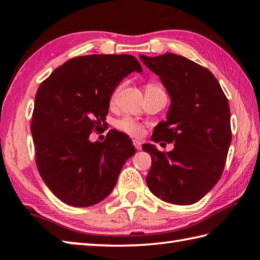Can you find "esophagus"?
Returning a JSON list of instances; mask_svg holds the SVG:
<instances>
[{"instance_id": "1", "label": "esophagus", "mask_w": 260, "mask_h": 260, "mask_svg": "<svg viewBox=\"0 0 260 260\" xmlns=\"http://www.w3.org/2000/svg\"><path fill=\"white\" fill-rule=\"evenodd\" d=\"M133 144H134L135 149H138V150H141V149H142V143H141V141L133 140Z\"/></svg>"}]
</instances>
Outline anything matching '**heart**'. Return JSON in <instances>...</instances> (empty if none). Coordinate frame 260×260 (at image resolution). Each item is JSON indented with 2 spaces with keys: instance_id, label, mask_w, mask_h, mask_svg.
I'll return each instance as SVG.
<instances>
[{
  "instance_id": "b5f03b06",
  "label": "heart",
  "mask_w": 260,
  "mask_h": 260,
  "mask_svg": "<svg viewBox=\"0 0 260 260\" xmlns=\"http://www.w3.org/2000/svg\"><path fill=\"white\" fill-rule=\"evenodd\" d=\"M148 87H155V86H148ZM121 86H118L114 91L112 93L111 96V102H114L117 99L118 94H119ZM116 127L122 133H125L129 136H133V138H141L144 134V127L142 124H140L139 121H136L135 119L131 117H125L121 118L120 120H118L116 122Z\"/></svg>"
}]
</instances>
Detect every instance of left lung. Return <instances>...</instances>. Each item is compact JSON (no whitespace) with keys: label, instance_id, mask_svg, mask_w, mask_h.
Returning <instances> with one entry per match:
<instances>
[{"label":"left lung","instance_id":"left-lung-1","mask_svg":"<svg viewBox=\"0 0 260 260\" xmlns=\"http://www.w3.org/2000/svg\"><path fill=\"white\" fill-rule=\"evenodd\" d=\"M140 58L171 98L167 119L156 126L151 140L174 142L169 152L143 144L152 160L147 184L167 203L193 204L215 186L226 164L232 141L228 100L213 74L186 57L167 52Z\"/></svg>","mask_w":260,"mask_h":260}]
</instances>
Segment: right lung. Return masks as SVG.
<instances>
[{
	"mask_svg": "<svg viewBox=\"0 0 260 260\" xmlns=\"http://www.w3.org/2000/svg\"><path fill=\"white\" fill-rule=\"evenodd\" d=\"M134 71L142 68L132 55L74 57L39 87L30 124L35 161L48 188L64 203H100L135 153L132 140L113 129L103 142L89 141L91 131L104 125L114 89Z\"/></svg>",
	"mask_w": 260,
	"mask_h": 260,
	"instance_id": "right-lung-1",
	"label": "right lung"
}]
</instances>
